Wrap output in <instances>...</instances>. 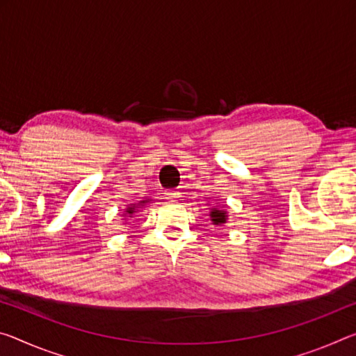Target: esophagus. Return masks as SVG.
<instances>
[{
	"label": "esophagus",
	"mask_w": 356,
	"mask_h": 356,
	"mask_svg": "<svg viewBox=\"0 0 356 356\" xmlns=\"http://www.w3.org/2000/svg\"><path fill=\"white\" fill-rule=\"evenodd\" d=\"M166 200H177L179 198V191L177 190H166Z\"/></svg>",
	"instance_id": "1"
}]
</instances>
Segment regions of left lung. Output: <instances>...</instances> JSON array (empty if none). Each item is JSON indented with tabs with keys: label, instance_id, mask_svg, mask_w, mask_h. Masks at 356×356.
<instances>
[{
	"label": "left lung",
	"instance_id": "obj_1",
	"mask_svg": "<svg viewBox=\"0 0 356 356\" xmlns=\"http://www.w3.org/2000/svg\"><path fill=\"white\" fill-rule=\"evenodd\" d=\"M211 218H212L213 225H222L227 222V213H225V211H222V209L213 207L211 211Z\"/></svg>",
	"mask_w": 356,
	"mask_h": 356
}]
</instances>
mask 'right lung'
<instances>
[{"label":"right lung","instance_id":"1","mask_svg":"<svg viewBox=\"0 0 356 356\" xmlns=\"http://www.w3.org/2000/svg\"><path fill=\"white\" fill-rule=\"evenodd\" d=\"M140 202H147V201H140ZM128 213H129V216H131V213L134 212V206L133 207H128V211H127Z\"/></svg>","mask_w":356,"mask_h":356}]
</instances>
